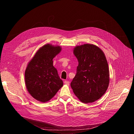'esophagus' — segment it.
<instances>
[{
  "label": "esophagus",
  "mask_w": 134,
  "mask_h": 134,
  "mask_svg": "<svg viewBox=\"0 0 134 134\" xmlns=\"http://www.w3.org/2000/svg\"><path fill=\"white\" fill-rule=\"evenodd\" d=\"M64 84L67 85H69V82L68 81H64Z\"/></svg>",
  "instance_id": "1"
}]
</instances>
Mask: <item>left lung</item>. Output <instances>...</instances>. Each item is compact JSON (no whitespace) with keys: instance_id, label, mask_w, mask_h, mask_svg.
I'll return each mask as SVG.
<instances>
[{"instance_id":"8db88e82","label":"left lung","mask_w":134,"mask_h":134,"mask_svg":"<svg viewBox=\"0 0 134 134\" xmlns=\"http://www.w3.org/2000/svg\"><path fill=\"white\" fill-rule=\"evenodd\" d=\"M73 53L79 65L70 86L84 103H92L104 94L109 84V70L103 51L92 44L76 46Z\"/></svg>"}]
</instances>
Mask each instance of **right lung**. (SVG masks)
Wrapping results in <instances>:
<instances>
[{"mask_svg":"<svg viewBox=\"0 0 134 134\" xmlns=\"http://www.w3.org/2000/svg\"><path fill=\"white\" fill-rule=\"evenodd\" d=\"M62 51L59 46L47 44L38 50L28 63L25 71L26 87L37 101L44 103L50 100L63 86L53 58Z\"/></svg>","mask_w":134,"mask_h":134,"instance_id":"obj_1","label":"right lung"}]
</instances>
